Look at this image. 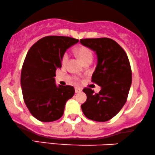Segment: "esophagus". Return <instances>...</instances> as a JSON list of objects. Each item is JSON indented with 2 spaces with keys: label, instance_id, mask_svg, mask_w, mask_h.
I'll list each match as a JSON object with an SVG mask.
<instances>
[{
  "label": "esophagus",
  "instance_id": "esophagus-1",
  "mask_svg": "<svg viewBox=\"0 0 155 155\" xmlns=\"http://www.w3.org/2000/svg\"><path fill=\"white\" fill-rule=\"evenodd\" d=\"M82 91V89L80 87H75V92L76 93H79V92H81Z\"/></svg>",
  "mask_w": 155,
  "mask_h": 155
}]
</instances>
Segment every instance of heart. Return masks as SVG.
<instances>
[{
	"instance_id": "heart-1",
	"label": "heart",
	"mask_w": 155,
	"mask_h": 155,
	"mask_svg": "<svg viewBox=\"0 0 155 155\" xmlns=\"http://www.w3.org/2000/svg\"><path fill=\"white\" fill-rule=\"evenodd\" d=\"M76 52L77 54L78 57L81 59L83 63H84L85 61H87L88 60H92V57H93L92 51L87 47H80L76 49ZM68 53H65L63 55V59H62V63H63V64H66L68 60Z\"/></svg>"
}]
</instances>
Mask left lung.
Wrapping results in <instances>:
<instances>
[{
	"mask_svg": "<svg viewBox=\"0 0 155 155\" xmlns=\"http://www.w3.org/2000/svg\"><path fill=\"white\" fill-rule=\"evenodd\" d=\"M80 43L97 55V66L92 81L101 87L98 93L84 88L87 101L81 106L85 117L96 122L111 120L127 101L132 83V71L127 54L115 41L108 38L81 39Z\"/></svg>",
	"mask_w": 155,
	"mask_h": 155,
	"instance_id": "8db88e82",
	"label": "left lung"
}]
</instances>
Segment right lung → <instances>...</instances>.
I'll return each mask as SVG.
<instances>
[{"label": "right lung", "mask_w": 155, "mask_h": 155, "mask_svg": "<svg viewBox=\"0 0 155 155\" xmlns=\"http://www.w3.org/2000/svg\"><path fill=\"white\" fill-rule=\"evenodd\" d=\"M78 42L70 37L46 36L27 53L21 72L23 98L31 114L41 122L60 119L67 101L74 95V87L58 86L54 76L65 51Z\"/></svg>", "instance_id": "add662e5"}]
</instances>
